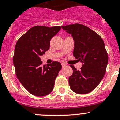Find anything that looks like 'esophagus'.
Returning <instances> with one entry per match:
<instances>
[{
	"instance_id": "1",
	"label": "esophagus",
	"mask_w": 120,
	"mask_h": 120,
	"mask_svg": "<svg viewBox=\"0 0 120 120\" xmlns=\"http://www.w3.org/2000/svg\"><path fill=\"white\" fill-rule=\"evenodd\" d=\"M61 66H62L63 68H64V67L66 66V64L65 63L62 62V63H61Z\"/></svg>"
}]
</instances>
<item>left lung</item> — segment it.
I'll use <instances>...</instances> for the list:
<instances>
[{"label":"left lung","mask_w":120,"mask_h":120,"mask_svg":"<svg viewBox=\"0 0 120 120\" xmlns=\"http://www.w3.org/2000/svg\"><path fill=\"white\" fill-rule=\"evenodd\" d=\"M71 34L75 42L73 56L82 62L80 70L74 66L69 78L70 89L76 94H85L95 89L105 73L108 53L102 38L88 26L79 23L62 26Z\"/></svg>","instance_id":"1"}]
</instances>
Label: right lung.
<instances>
[{
    "label": "right lung",
    "instance_id": "right-lung-1",
    "mask_svg": "<svg viewBox=\"0 0 120 120\" xmlns=\"http://www.w3.org/2000/svg\"><path fill=\"white\" fill-rule=\"evenodd\" d=\"M61 26H35L18 40L13 61L16 75L23 86L34 95L45 96L52 90L61 64L53 61L43 65L40 58L49 49L50 40Z\"/></svg>",
    "mask_w": 120,
    "mask_h": 120
}]
</instances>
